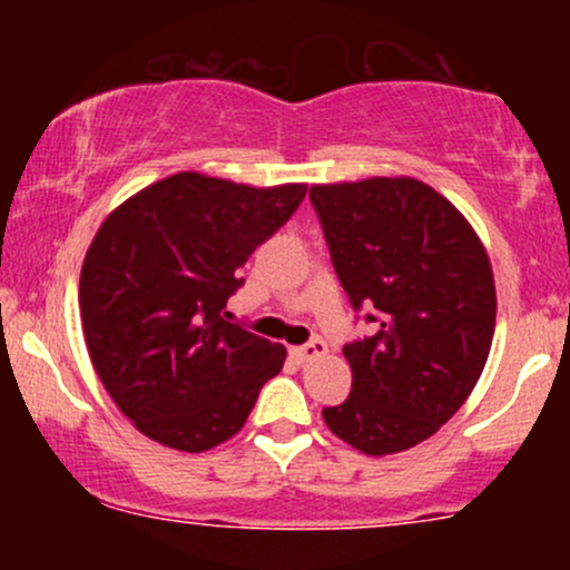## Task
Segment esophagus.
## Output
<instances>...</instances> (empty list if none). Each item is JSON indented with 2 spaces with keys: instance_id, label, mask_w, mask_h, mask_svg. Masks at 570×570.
<instances>
[{
  "instance_id": "obj_1",
  "label": "esophagus",
  "mask_w": 570,
  "mask_h": 570,
  "mask_svg": "<svg viewBox=\"0 0 570 570\" xmlns=\"http://www.w3.org/2000/svg\"><path fill=\"white\" fill-rule=\"evenodd\" d=\"M326 353V343L324 340H307L305 345H297V348H292V356L297 358V362H313V358L324 356Z\"/></svg>"
}]
</instances>
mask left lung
<instances>
[{"label": "left lung", "mask_w": 570, "mask_h": 570, "mask_svg": "<svg viewBox=\"0 0 570 570\" xmlns=\"http://www.w3.org/2000/svg\"><path fill=\"white\" fill-rule=\"evenodd\" d=\"M311 203L351 307L375 326L343 345L351 396L322 415L362 453H399L448 423L485 370L490 259L453 203L417 179L316 185Z\"/></svg>", "instance_id": "1"}]
</instances>
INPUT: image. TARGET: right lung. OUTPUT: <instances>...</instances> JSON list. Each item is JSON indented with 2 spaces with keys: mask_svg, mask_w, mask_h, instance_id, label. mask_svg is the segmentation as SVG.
<instances>
[{
  "mask_svg": "<svg viewBox=\"0 0 570 570\" xmlns=\"http://www.w3.org/2000/svg\"><path fill=\"white\" fill-rule=\"evenodd\" d=\"M305 185L248 187L174 174L98 227L82 263L90 362L149 440L203 453L244 429L286 348L222 318L240 267L284 227Z\"/></svg>",
  "mask_w": 570,
  "mask_h": 570,
  "instance_id": "1",
  "label": "right lung"
}]
</instances>
